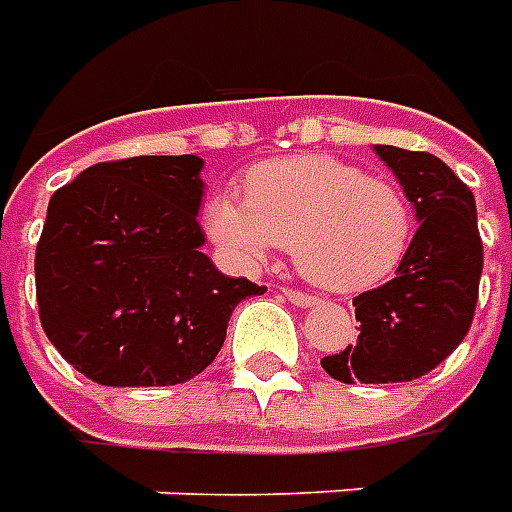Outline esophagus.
<instances>
[{
	"mask_svg": "<svg viewBox=\"0 0 512 512\" xmlns=\"http://www.w3.org/2000/svg\"><path fill=\"white\" fill-rule=\"evenodd\" d=\"M282 296H285V299H288V302L296 307H313L318 302L313 293H302V291H296V288H285V291H282Z\"/></svg>",
	"mask_w": 512,
	"mask_h": 512,
	"instance_id": "34e87169",
	"label": "esophagus"
}]
</instances>
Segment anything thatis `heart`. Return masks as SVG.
Listing matches in <instances>:
<instances>
[{"mask_svg": "<svg viewBox=\"0 0 512 512\" xmlns=\"http://www.w3.org/2000/svg\"><path fill=\"white\" fill-rule=\"evenodd\" d=\"M246 202L210 199L207 235L241 263L291 246L296 268L327 291L355 293L402 266L416 232L407 194L346 160L299 155L249 169Z\"/></svg>", "mask_w": 512, "mask_h": 512, "instance_id": "b5f03b06", "label": "heart"}]
</instances>
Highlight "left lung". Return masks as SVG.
<instances>
[{
	"label": "left lung",
	"instance_id": "obj_1",
	"mask_svg": "<svg viewBox=\"0 0 512 512\" xmlns=\"http://www.w3.org/2000/svg\"><path fill=\"white\" fill-rule=\"evenodd\" d=\"M416 210L418 230L396 277L355 296L357 343L324 357L332 380L410 382L443 363L466 338L482 277L477 205L468 185L430 152L374 144Z\"/></svg>",
	"mask_w": 512,
	"mask_h": 512
}]
</instances>
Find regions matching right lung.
<instances>
[{
  "mask_svg": "<svg viewBox=\"0 0 512 512\" xmlns=\"http://www.w3.org/2000/svg\"><path fill=\"white\" fill-rule=\"evenodd\" d=\"M202 166L196 155L96 163L49 199L35 249L41 324L88 380H191L219 355L235 305L266 293L202 252Z\"/></svg>",
  "mask_w": 512,
  "mask_h": 512,
  "instance_id": "1",
  "label": "right lung"
}]
</instances>
